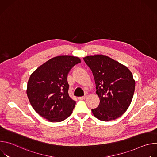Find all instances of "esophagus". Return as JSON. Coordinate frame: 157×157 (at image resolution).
<instances>
[{
  "label": "esophagus",
  "mask_w": 157,
  "mask_h": 157,
  "mask_svg": "<svg viewBox=\"0 0 157 157\" xmlns=\"http://www.w3.org/2000/svg\"><path fill=\"white\" fill-rule=\"evenodd\" d=\"M86 96H84L79 97V98H78V99H79V100H84V99H86Z\"/></svg>",
  "instance_id": "obj_1"
}]
</instances>
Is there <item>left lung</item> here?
Returning a JSON list of instances; mask_svg holds the SVG:
<instances>
[{"label": "left lung", "instance_id": "left-lung-1", "mask_svg": "<svg viewBox=\"0 0 157 157\" xmlns=\"http://www.w3.org/2000/svg\"><path fill=\"white\" fill-rule=\"evenodd\" d=\"M83 59L93 72L100 99L98 107L91 109L93 115L105 122L121 117L129 107L135 91L132 73L105 55L88 56Z\"/></svg>", "mask_w": 157, "mask_h": 157}]
</instances>
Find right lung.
<instances>
[{"label": "right lung", "mask_w": 157, "mask_h": 157, "mask_svg": "<svg viewBox=\"0 0 157 157\" xmlns=\"http://www.w3.org/2000/svg\"><path fill=\"white\" fill-rule=\"evenodd\" d=\"M81 63L78 57L62 55L41 65L27 84L29 100L36 113L50 122H61L72 113L76 102L68 94V75Z\"/></svg>", "instance_id": "1"}]
</instances>
